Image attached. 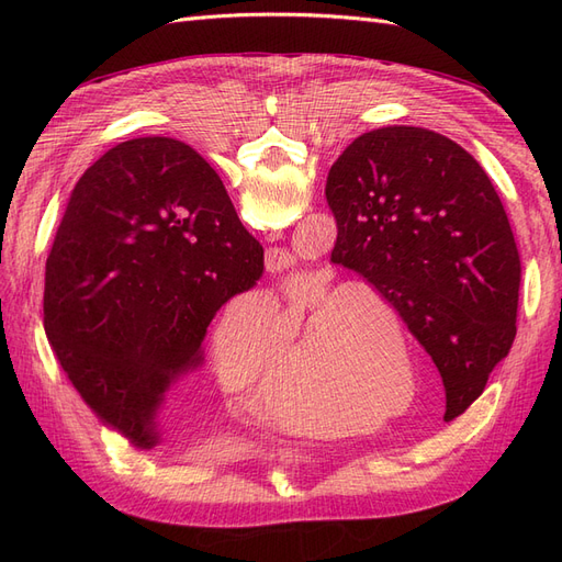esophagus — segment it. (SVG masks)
Masks as SVG:
<instances>
[{
  "mask_svg": "<svg viewBox=\"0 0 562 562\" xmlns=\"http://www.w3.org/2000/svg\"><path fill=\"white\" fill-rule=\"evenodd\" d=\"M265 265H267L269 274L279 277V274H283L288 267H291V255H288L281 248H269L267 255H265Z\"/></svg>",
  "mask_w": 562,
  "mask_h": 562,
  "instance_id": "34e87169",
  "label": "esophagus"
}]
</instances>
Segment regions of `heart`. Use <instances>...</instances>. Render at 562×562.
<instances>
[{
    "label": "heart",
    "mask_w": 562,
    "mask_h": 562,
    "mask_svg": "<svg viewBox=\"0 0 562 562\" xmlns=\"http://www.w3.org/2000/svg\"><path fill=\"white\" fill-rule=\"evenodd\" d=\"M288 318L252 328L262 349H274L302 316L297 337L285 342V353L312 356L316 372L304 366L295 375L271 384L262 405L271 419L297 434L328 436L363 427V419L335 411L326 386L347 398H378L394 384L396 372L413 375V351L405 339L389 337L398 312L370 285H337L328 267L302 269L291 291ZM215 368L227 389H246L258 378L260 359L248 339L227 333L215 345Z\"/></svg>",
    "instance_id": "heart-1"
}]
</instances>
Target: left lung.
<instances>
[{"instance_id": "8db88e82", "label": "left lung", "mask_w": 562, "mask_h": 562, "mask_svg": "<svg viewBox=\"0 0 562 562\" xmlns=\"http://www.w3.org/2000/svg\"><path fill=\"white\" fill-rule=\"evenodd\" d=\"M330 260L394 304L446 386V422L483 394L516 337L520 258L490 178L464 147L384 126L337 157Z\"/></svg>"}]
</instances>
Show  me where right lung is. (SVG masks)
Here are the masks:
<instances>
[{"instance_id":"add662e5","label":"right lung","mask_w":562,"mask_h":562,"mask_svg":"<svg viewBox=\"0 0 562 562\" xmlns=\"http://www.w3.org/2000/svg\"><path fill=\"white\" fill-rule=\"evenodd\" d=\"M265 269L223 180L176 138H135L79 178L46 260L44 330L98 419L161 443L166 391L203 363L223 304Z\"/></svg>"}]
</instances>
